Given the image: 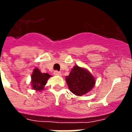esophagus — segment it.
<instances>
[{
  "mask_svg": "<svg viewBox=\"0 0 132 132\" xmlns=\"http://www.w3.org/2000/svg\"><path fill=\"white\" fill-rule=\"evenodd\" d=\"M54 75H56V76H61V73L58 71H54Z\"/></svg>",
  "mask_w": 132,
  "mask_h": 132,
  "instance_id": "1",
  "label": "esophagus"
}]
</instances>
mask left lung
Wrapping results in <instances>:
<instances>
[{"label":"left lung","mask_w":132,"mask_h":132,"mask_svg":"<svg viewBox=\"0 0 132 132\" xmlns=\"http://www.w3.org/2000/svg\"><path fill=\"white\" fill-rule=\"evenodd\" d=\"M66 81L71 92L77 96H82L93 88L95 80L88 71L75 66L71 70L69 76L66 77Z\"/></svg>","instance_id":"8db88e82"}]
</instances>
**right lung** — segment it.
Wrapping results in <instances>:
<instances>
[{"label":"right lung","instance_id":"right-lung-1","mask_svg":"<svg viewBox=\"0 0 132 132\" xmlns=\"http://www.w3.org/2000/svg\"><path fill=\"white\" fill-rule=\"evenodd\" d=\"M50 76H51L48 73H43L38 69H34L33 74L31 76V83L34 89L38 91L43 90L44 89V86L46 85L47 79Z\"/></svg>","mask_w":132,"mask_h":132}]
</instances>
